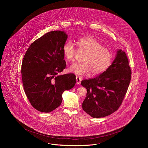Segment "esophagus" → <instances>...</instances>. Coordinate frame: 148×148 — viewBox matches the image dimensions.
<instances>
[{"mask_svg": "<svg viewBox=\"0 0 148 148\" xmlns=\"http://www.w3.org/2000/svg\"><path fill=\"white\" fill-rule=\"evenodd\" d=\"M82 79L80 77H79L78 76H76V84H80V82H82Z\"/></svg>", "mask_w": 148, "mask_h": 148, "instance_id": "obj_1", "label": "esophagus"}]
</instances>
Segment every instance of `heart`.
Returning <instances> with one entry per match:
<instances>
[{
    "label": "heart",
    "instance_id": "heart-1",
    "mask_svg": "<svg viewBox=\"0 0 148 148\" xmlns=\"http://www.w3.org/2000/svg\"><path fill=\"white\" fill-rule=\"evenodd\" d=\"M79 50L85 53L82 62L74 64L69 68V71L77 75H84L92 72L93 76L99 75L109 68L113 61V53L105 48L101 42L92 37L85 36L79 39ZM64 56L68 62H74L77 49L71 41L64 43L63 47Z\"/></svg>",
    "mask_w": 148,
    "mask_h": 148
}]
</instances>
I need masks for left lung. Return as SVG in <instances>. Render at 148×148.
I'll return each instance as SVG.
<instances>
[{
	"instance_id": "1",
	"label": "left lung",
	"mask_w": 148,
	"mask_h": 148,
	"mask_svg": "<svg viewBox=\"0 0 148 148\" xmlns=\"http://www.w3.org/2000/svg\"><path fill=\"white\" fill-rule=\"evenodd\" d=\"M131 74L125 52L119 50L113 62L104 72L81 82L87 89L83 109L93 118L104 117L116 111L127 93Z\"/></svg>"
}]
</instances>
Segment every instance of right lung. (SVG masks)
Instances as JSON below:
<instances>
[{"label": "right lung", "mask_w": 148, "mask_h": 148, "mask_svg": "<svg viewBox=\"0 0 148 148\" xmlns=\"http://www.w3.org/2000/svg\"><path fill=\"white\" fill-rule=\"evenodd\" d=\"M67 39L63 31H53L32 42L21 64L25 95L36 110L49 113L62 104V94L76 82L73 73L58 75L66 67L63 47Z\"/></svg>", "instance_id": "obj_1"}]
</instances>
